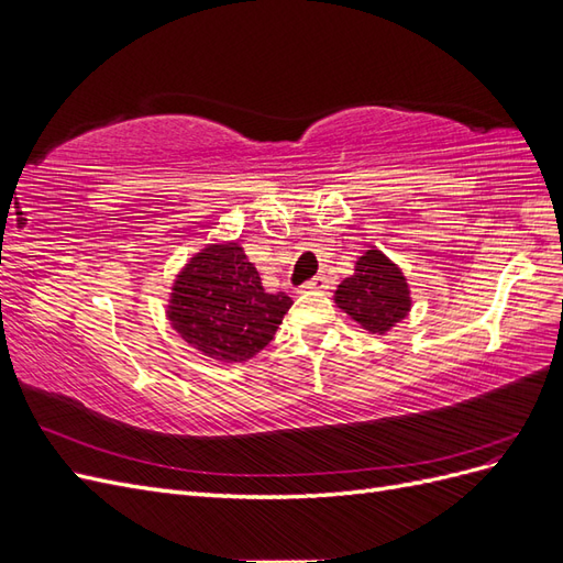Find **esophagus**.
<instances>
[{"instance_id":"esophagus-1","label":"esophagus","mask_w":563,"mask_h":563,"mask_svg":"<svg viewBox=\"0 0 563 563\" xmlns=\"http://www.w3.org/2000/svg\"><path fill=\"white\" fill-rule=\"evenodd\" d=\"M302 288H305V291H329V279L327 277H314Z\"/></svg>"}]
</instances>
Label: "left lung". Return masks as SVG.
Here are the masks:
<instances>
[{"mask_svg":"<svg viewBox=\"0 0 563 563\" xmlns=\"http://www.w3.org/2000/svg\"><path fill=\"white\" fill-rule=\"evenodd\" d=\"M333 300L368 333L385 335L411 312V288L401 267L368 246L354 263V272L338 284Z\"/></svg>","mask_w":563,"mask_h":563,"instance_id":"1","label":"left lung"}]
</instances>
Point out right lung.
<instances>
[{
    "mask_svg": "<svg viewBox=\"0 0 563 563\" xmlns=\"http://www.w3.org/2000/svg\"><path fill=\"white\" fill-rule=\"evenodd\" d=\"M294 300L267 294L240 240L199 249L172 284L166 319L172 329L209 360H253L275 338Z\"/></svg>",
    "mask_w": 563,
    "mask_h": 563,
    "instance_id": "add662e5",
    "label": "right lung"
}]
</instances>
